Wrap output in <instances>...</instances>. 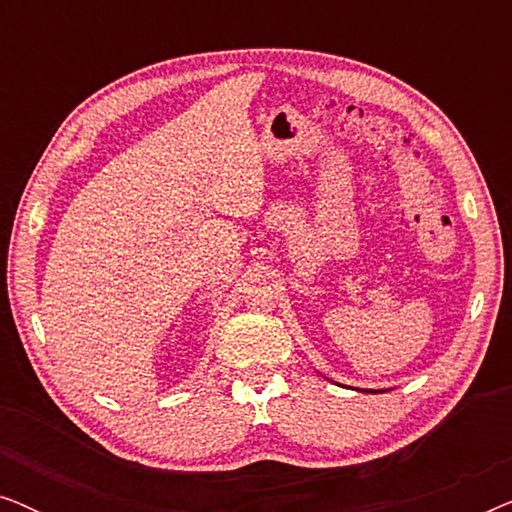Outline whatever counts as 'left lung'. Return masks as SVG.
Here are the masks:
<instances>
[{
    "mask_svg": "<svg viewBox=\"0 0 512 512\" xmlns=\"http://www.w3.org/2000/svg\"><path fill=\"white\" fill-rule=\"evenodd\" d=\"M368 391V389H366ZM370 394H377V391H370ZM380 394H382V391H380Z\"/></svg>",
    "mask_w": 512,
    "mask_h": 512,
    "instance_id": "left-lung-1",
    "label": "left lung"
}]
</instances>
